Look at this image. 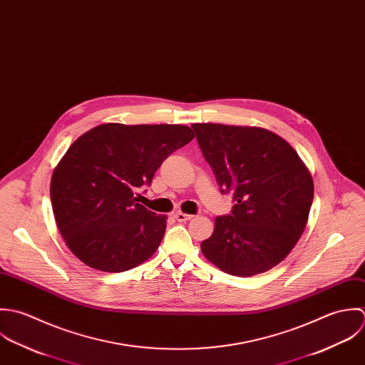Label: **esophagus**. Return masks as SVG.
Instances as JSON below:
<instances>
[{
    "instance_id": "34e87169",
    "label": "esophagus",
    "mask_w": 365,
    "mask_h": 365,
    "mask_svg": "<svg viewBox=\"0 0 365 365\" xmlns=\"http://www.w3.org/2000/svg\"><path fill=\"white\" fill-rule=\"evenodd\" d=\"M173 216H175V219L178 220V221H189V220L193 217V216L185 215V213H182V212H176Z\"/></svg>"
}]
</instances>
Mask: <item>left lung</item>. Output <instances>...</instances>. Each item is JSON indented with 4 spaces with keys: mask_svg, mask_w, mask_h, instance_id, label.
Listing matches in <instances>:
<instances>
[{
    "mask_svg": "<svg viewBox=\"0 0 365 365\" xmlns=\"http://www.w3.org/2000/svg\"><path fill=\"white\" fill-rule=\"evenodd\" d=\"M200 150L232 210L216 219L200 245L205 257L235 277L265 272L300 238L313 202V179L296 150L257 127L193 124Z\"/></svg>",
    "mask_w": 365,
    "mask_h": 365,
    "instance_id": "left-lung-1",
    "label": "left lung"
}]
</instances>
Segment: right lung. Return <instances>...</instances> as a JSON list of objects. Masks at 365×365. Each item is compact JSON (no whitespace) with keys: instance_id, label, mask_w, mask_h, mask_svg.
<instances>
[{"instance_id":"right-lung-1","label":"right lung","mask_w":365,"mask_h":365,"mask_svg":"<svg viewBox=\"0 0 365 365\" xmlns=\"http://www.w3.org/2000/svg\"><path fill=\"white\" fill-rule=\"evenodd\" d=\"M193 138L186 125L101 124L74 141L53 170L51 200L58 228L81 262L123 272L153 255L166 220L137 203V192Z\"/></svg>"}]
</instances>
